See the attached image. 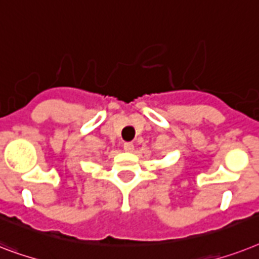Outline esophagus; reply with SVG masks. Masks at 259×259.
I'll use <instances>...</instances> for the list:
<instances>
[{"label": "esophagus", "instance_id": "1", "mask_svg": "<svg viewBox=\"0 0 259 259\" xmlns=\"http://www.w3.org/2000/svg\"><path fill=\"white\" fill-rule=\"evenodd\" d=\"M123 148L124 151H127V152H132L134 148H135V146H134V143H124Z\"/></svg>", "mask_w": 259, "mask_h": 259}]
</instances>
